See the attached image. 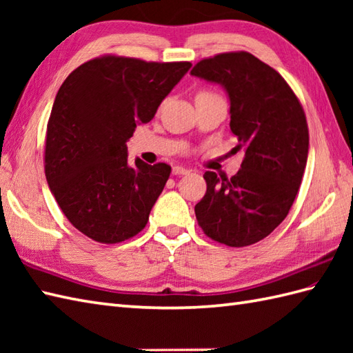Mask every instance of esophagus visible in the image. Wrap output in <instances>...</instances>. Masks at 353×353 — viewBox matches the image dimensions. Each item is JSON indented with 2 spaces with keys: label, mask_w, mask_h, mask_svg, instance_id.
<instances>
[{
  "label": "esophagus",
  "mask_w": 353,
  "mask_h": 353,
  "mask_svg": "<svg viewBox=\"0 0 353 353\" xmlns=\"http://www.w3.org/2000/svg\"><path fill=\"white\" fill-rule=\"evenodd\" d=\"M188 172H190V170L185 167H181V165L172 167V174H176V176H185V174H188Z\"/></svg>",
  "instance_id": "34e87169"
}]
</instances>
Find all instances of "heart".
Masks as SVG:
<instances>
[{"label":"heart","instance_id":"1","mask_svg":"<svg viewBox=\"0 0 353 353\" xmlns=\"http://www.w3.org/2000/svg\"><path fill=\"white\" fill-rule=\"evenodd\" d=\"M200 94H211V92H200Z\"/></svg>","mask_w":353,"mask_h":353}]
</instances>
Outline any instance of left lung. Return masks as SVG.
Masks as SVG:
<instances>
[{
  "label": "left lung",
  "mask_w": 353,
  "mask_h": 353,
  "mask_svg": "<svg viewBox=\"0 0 353 353\" xmlns=\"http://www.w3.org/2000/svg\"><path fill=\"white\" fill-rule=\"evenodd\" d=\"M191 74L226 89L234 152L244 153L230 179L205 172L199 226L229 247L254 244L285 220L297 196L310 147L303 108L281 74L247 51L203 59Z\"/></svg>",
  "instance_id": "8db88e82"
}]
</instances>
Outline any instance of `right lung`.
<instances>
[{
    "instance_id": "1",
    "label": "right lung",
    "mask_w": 353,
    "mask_h": 353,
    "mask_svg": "<svg viewBox=\"0 0 353 353\" xmlns=\"http://www.w3.org/2000/svg\"><path fill=\"white\" fill-rule=\"evenodd\" d=\"M191 68L106 54L65 79L45 138V176L74 228L97 243L125 241L145 228L171 167L127 162L125 142L148 123Z\"/></svg>"
}]
</instances>
